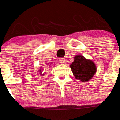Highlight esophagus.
I'll use <instances>...</instances> for the list:
<instances>
[{"instance_id":"esophagus-1","label":"esophagus","mask_w":120,"mask_h":120,"mask_svg":"<svg viewBox=\"0 0 120 120\" xmlns=\"http://www.w3.org/2000/svg\"><path fill=\"white\" fill-rule=\"evenodd\" d=\"M59 62H61V64H64L65 62V59L64 58H59Z\"/></svg>"}]
</instances>
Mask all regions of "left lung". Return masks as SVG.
Returning a JSON list of instances; mask_svg holds the SVG:
<instances>
[{
  "mask_svg": "<svg viewBox=\"0 0 120 120\" xmlns=\"http://www.w3.org/2000/svg\"><path fill=\"white\" fill-rule=\"evenodd\" d=\"M74 59L70 67L75 78L83 82L92 79L97 69L94 62L82 55H77Z\"/></svg>",
  "mask_w": 120,
  "mask_h": 120,
  "instance_id": "left-lung-1",
  "label": "left lung"
}]
</instances>
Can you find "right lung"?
Returning a JSON list of instances; mask_svg holds the SVG:
<instances>
[{"mask_svg": "<svg viewBox=\"0 0 120 120\" xmlns=\"http://www.w3.org/2000/svg\"><path fill=\"white\" fill-rule=\"evenodd\" d=\"M40 75H42V73H41V70H40ZM43 75H44V74H43Z\"/></svg>", "mask_w": 120, "mask_h": 120, "instance_id": "add662e5", "label": "right lung"}]
</instances>
